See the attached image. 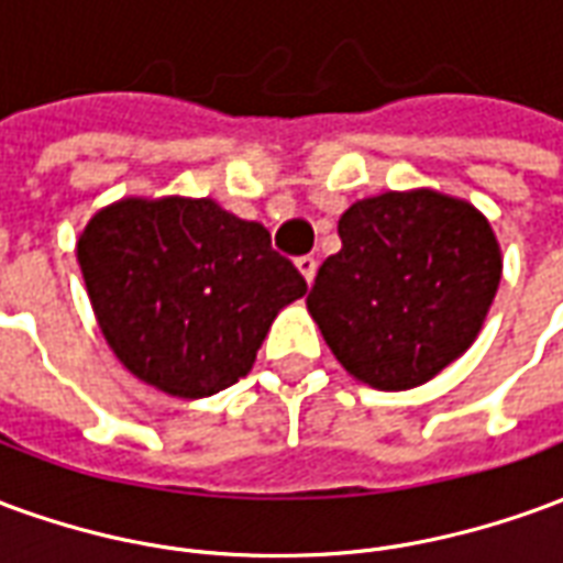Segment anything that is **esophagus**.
I'll return each instance as SVG.
<instances>
[{"label":"esophagus","instance_id":"obj_1","mask_svg":"<svg viewBox=\"0 0 563 563\" xmlns=\"http://www.w3.org/2000/svg\"><path fill=\"white\" fill-rule=\"evenodd\" d=\"M295 265H298V271L305 274L307 283H313V277H317V268H319L317 258H313V256H298V258H295Z\"/></svg>","mask_w":563,"mask_h":563}]
</instances>
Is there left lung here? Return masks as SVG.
<instances>
[{
	"label": "left lung",
	"mask_w": 563,
	"mask_h": 563,
	"mask_svg": "<svg viewBox=\"0 0 563 563\" xmlns=\"http://www.w3.org/2000/svg\"><path fill=\"white\" fill-rule=\"evenodd\" d=\"M341 253L307 295L331 353L374 389H413L483 329L500 283V246L479 210L431 189L355 201Z\"/></svg>",
	"instance_id": "obj_1"
}]
</instances>
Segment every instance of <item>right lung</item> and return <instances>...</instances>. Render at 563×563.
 <instances>
[{"mask_svg":"<svg viewBox=\"0 0 563 563\" xmlns=\"http://www.w3.org/2000/svg\"><path fill=\"white\" fill-rule=\"evenodd\" d=\"M78 262L117 358L174 398L246 377L280 307L307 292L262 222L210 198H123L87 222Z\"/></svg>","mask_w":563,"mask_h":563,"instance_id":"obj_1","label":"right lung"}]
</instances>
